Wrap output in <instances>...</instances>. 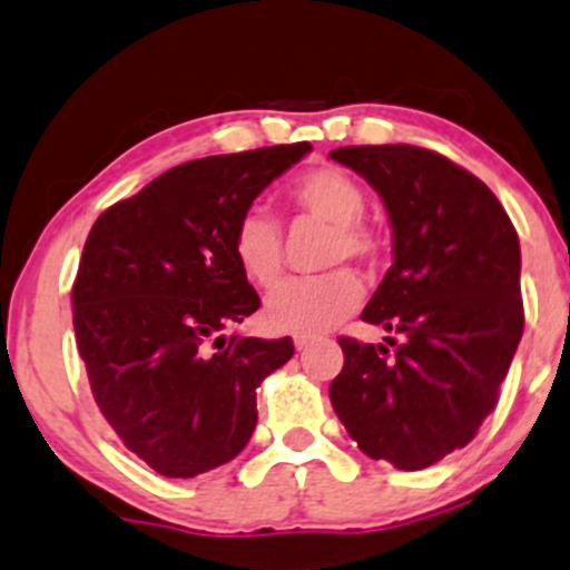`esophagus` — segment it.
<instances>
[{
    "label": "esophagus",
    "mask_w": 570,
    "mask_h": 570,
    "mask_svg": "<svg viewBox=\"0 0 570 570\" xmlns=\"http://www.w3.org/2000/svg\"><path fill=\"white\" fill-rule=\"evenodd\" d=\"M311 343H314V337H311V335H295V348H297V352H305V348H308Z\"/></svg>",
    "instance_id": "obj_1"
}]
</instances>
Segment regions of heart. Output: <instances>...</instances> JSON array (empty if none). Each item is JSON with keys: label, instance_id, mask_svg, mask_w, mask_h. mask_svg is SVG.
<instances>
[{"label": "heart", "instance_id": "1", "mask_svg": "<svg viewBox=\"0 0 570 570\" xmlns=\"http://www.w3.org/2000/svg\"><path fill=\"white\" fill-rule=\"evenodd\" d=\"M289 199L299 214L333 224L327 262H343L346 256H376L379 237L360 218L365 214V191L346 170L333 165L305 170L292 180ZM233 252L240 271L256 286H273L284 271L281 229L262 208H252L237 222ZM362 278L348 267H337L314 278H289L275 286L267 297L265 322L278 333L316 335L352 314L362 303Z\"/></svg>", "mask_w": 570, "mask_h": 570}]
</instances>
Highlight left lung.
Wrapping results in <instances>:
<instances>
[{"label":"left lung","instance_id":"obj_1","mask_svg":"<svg viewBox=\"0 0 570 570\" xmlns=\"http://www.w3.org/2000/svg\"><path fill=\"white\" fill-rule=\"evenodd\" d=\"M367 180L392 224V267L362 311L386 343L341 337L330 384L356 446L422 471L473 441L524 330L519 237L503 205L446 156L416 146L330 151Z\"/></svg>","mask_w":570,"mask_h":570}]
</instances>
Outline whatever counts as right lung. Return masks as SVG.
Instances as JSON below:
<instances>
[{"instance_id":"add662e5","label":"right lung","mask_w":570,"mask_h":570,"mask_svg":"<svg viewBox=\"0 0 570 570\" xmlns=\"http://www.w3.org/2000/svg\"><path fill=\"white\" fill-rule=\"evenodd\" d=\"M311 142L205 156L154 178L94 222L72 324L99 411L124 446L170 479L224 465L256 428V386L292 337L224 335L259 308L235 227Z\"/></svg>"}]
</instances>
